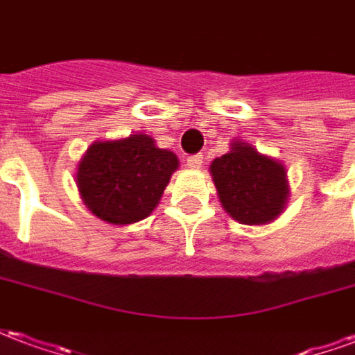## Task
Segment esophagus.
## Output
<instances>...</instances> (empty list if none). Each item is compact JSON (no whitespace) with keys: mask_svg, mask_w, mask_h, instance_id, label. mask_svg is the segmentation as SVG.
<instances>
[{"mask_svg":"<svg viewBox=\"0 0 355 355\" xmlns=\"http://www.w3.org/2000/svg\"><path fill=\"white\" fill-rule=\"evenodd\" d=\"M201 163H203V157H201L200 154L196 155H190L188 159H186V165L190 167V169H200Z\"/></svg>","mask_w":355,"mask_h":355,"instance_id":"obj_1","label":"esophagus"}]
</instances>
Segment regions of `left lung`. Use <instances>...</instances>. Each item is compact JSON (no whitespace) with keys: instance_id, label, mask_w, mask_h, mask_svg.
<instances>
[{"instance_id":"8db88e82","label":"left lung","mask_w":355,"mask_h":355,"mask_svg":"<svg viewBox=\"0 0 355 355\" xmlns=\"http://www.w3.org/2000/svg\"><path fill=\"white\" fill-rule=\"evenodd\" d=\"M211 175L224 211L241 224L274 220L289 198L285 167L245 142H232L230 152L211 163Z\"/></svg>"}]
</instances>
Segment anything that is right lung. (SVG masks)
Wrapping results in <instances>:
<instances>
[{
	"label": "right lung",
	"instance_id": "1",
	"mask_svg": "<svg viewBox=\"0 0 355 355\" xmlns=\"http://www.w3.org/2000/svg\"><path fill=\"white\" fill-rule=\"evenodd\" d=\"M177 167V155L139 132L91 144L78 167V188L101 220L132 224L154 211Z\"/></svg>",
	"mask_w": 355,
	"mask_h": 355
}]
</instances>
